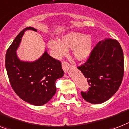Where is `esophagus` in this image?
<instances>
[{
    "label": "esophagus",
    "instance_id": "1",
    "mask_svg": "<svg viewBox=\"0 0 129 129\" xmlns=\"http://www.w3.org/2000/svg\"><path fill=\"white\" fill-rule=\"evenodd\" d=\"M70 68V65L67 61H63L62 62V68L64 70V72H67L69 68Z\"/></svg>",
    "mask_w": 129,
    "mask_h": 129
}]
</instances>
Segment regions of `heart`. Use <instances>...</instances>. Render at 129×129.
<instances>
[{
	"mask_svg": "<svg viewBox=\"0 0 129 129\" xmlns=\"http://www.w3.org/2000/svg\"><path fill=\"white\" fill-rule=\"evenodd\" d=\"M93 38L91 36L77 32H71L62 36L59 41L50 40L48 47L56 58H60L66 54V50L73 49L72 54L76 60L87 59L91 52Z\"/></svg>",
	"mask_w": 129,
	"mask_h": 129,
	"instance_id": "heart-1",
	"label": "heart"
}]
</instances>
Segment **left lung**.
Returning a JSON list of instances; mask_svg holds the SVG:
<instances>
[{"label":"left lung","mask_w":129,"mask_h":129,"mask_svg":"<svg viewBox=\"0 0 129 129\" xmlns=\"http://www.w3.org/2000/svg\"><path fill=\"white\" fill-rule=\"evenodd\" d=\"M77 68L87 78L89 88L81 94L93 104L106 101L121 86L124 75V55L119 42L115 39L100 41L83 65Z\"/></svg>","instance_id":"obj_1"}]
</instances>
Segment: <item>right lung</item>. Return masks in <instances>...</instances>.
Here are the masks:
<instances>
[{
  "label": "right lung",
  "mask_w": 129,
  "mask_h": 129,
  "mask_svg": "<svg viewBox=\"0 0 129 129\" xmlns=\"http://www.w3.org/2000/svg\"><path fill=\"white\" fill-rule=\"evenodd\" d=\"M37 30L28 27L14 40L6 53L5 67L12 89L16 95L30 104L40 106L52 99L56 92L55 81L63 75L61 61L51 57L47 52L34 62L20 61L16 54L26 30Z\"/></svg>",
  "instance_id": "1"
}]
</instances>
